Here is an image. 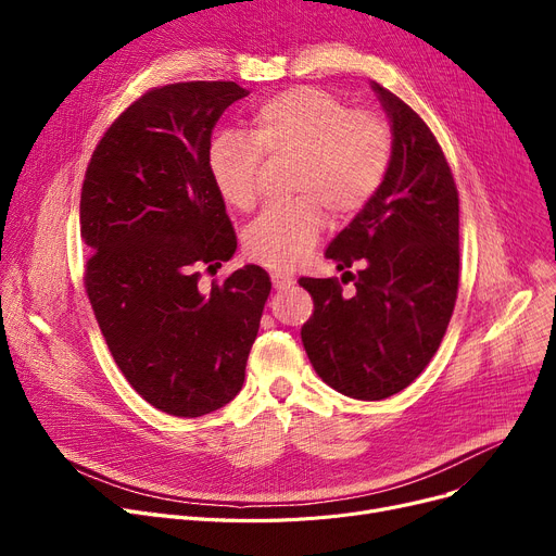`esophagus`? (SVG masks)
<instances>
[{
    "label": "esophagus",
    "mask_w": 556,
    "mask_h": 556,
    "mask_svg": "<svg viewBox=\"0 0 556 556\" xmlns=\"http://www.w3.org/2000/svg\"><path fill=\"white\" fill-rule=\"evenodd\" d=\"M273 286H275V290H288L295 286V279L290 275H283V273H273Z\"/></svg>",
    "instance_id": "34e87169"
}]
</instances>
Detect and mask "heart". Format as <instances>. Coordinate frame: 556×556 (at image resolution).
<instances>
[{"mask_svg": "<svg viewBox=\"0 0 556 556\" xmlns=\"http://www.w3.org/2000/svg\"><path fill=\"white\" fill-rule=\"evenodd\" d=\"M263 153L295 155L293 189L306 195L261 214L245 233V250L261 266L293 270L323 237V204L336 216L354 214L383 185L392 135L381 116L349 110L323 87L300 85L270 94L252 110L248 135L223 130L210 143V173L231 207H256Z\"/></svg>", "mask_w": 556, "mask_h": 556, "instance_id": "1", "label": "heart"}]
</instances>
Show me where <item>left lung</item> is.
<instances>
[{
  "instance_id": "obj_1",
  "label": "left lung",
  "mask_w": 556,
  "mask_h": 556,
  "mask_svg": "<svg viewBox=\"0 0 556 556\" xmlns=\"http://www.w3.org/2000/svg\"><path fill=\"white\" fill-rule=\"evenodd\" d=\"M371 90L390 119V168L325 252L356 293L344 298L336 279H300L315 302L302 327L308 361L327 386L361 401L388 399L426 369L459 281V198L448 162L410 105L374 80Z\"/></svg>"
}]
</instances>
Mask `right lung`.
<instances>
[{"instance_id": "1", "label": "right lung", "mask_w": 556, "mask_h": 556, "mask_svg": "<svg viewBox=\"0 0 556 556\" xmlns=\"http://www.w3.org/2000/svg\"><path fill=\"white\" fill-rule=\"evenodd\" d=\"M243 97L231 80L151 90L108 128L83 182L87 298L128 383L173 417L210 415L241 392L273 288L252 263L210 293L195 273L237 252L207 153Z\"/></svg>"}]
</instances>
